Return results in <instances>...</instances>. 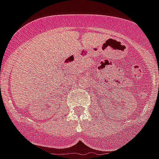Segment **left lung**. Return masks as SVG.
I'll list each match as a JSON object with an SVG mask.
<instances>
[{
  "mask_svg": "<svg viewBox=\"0 0 159 159\" xmlns=\"http://www.w3.org/2000/svg\"><path fill=\"white\" fill-rule=\"evenodd\" d=\"M158 89H159V86H158Z\"/></svg>",
  "mask_w": 159,
  "mask_h": 159,
  "instance_id": "1",
  "label": "left lung"
}]
</instances>
